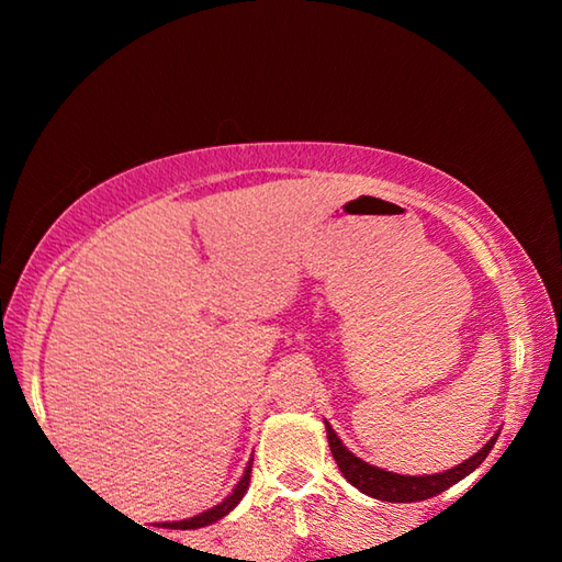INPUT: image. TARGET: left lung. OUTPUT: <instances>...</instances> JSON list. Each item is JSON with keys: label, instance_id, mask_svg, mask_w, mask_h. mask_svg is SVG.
<instances>
[{"label": "left lung", "instance_id": "obj_1", "mask_svg": "<svg viewBox=\"0 0 562 562\" xmlns=\"http://www.w3.org/2000/svg\"><path fill=\"white\" fill-rule=\"evenodd\" d=\"M327 429V439H329V451L335 456V461L339 465V471L345 479L351 483V486L359 488L367 496L379 498V501H389V503H414V501H426L441 493L446 488H451L453 483H459L465 475L473 473L479 465L486 461V456L491 453L493 443H496L498 434L491 436V441L479 453H473L471 459H465L463 463L453 465V469L443 471V473H426V475H402L394 471H384L379 465H372L367 461H361L359 456L351 453L345 443H341L335 429L325 422Z\"/></svg>", "mask_w": 562, "mask_h": 562}]
</instances>
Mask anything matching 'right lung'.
<instances>
[{
  "instance_id": "obj_1",
  "label": "right lung",
  "mask_w": 562,
  "mask_h": 562,
  "mask_svg": "<svg viewBox=\"0 0 562 562\" xmlns=\"http://www.w3.org/2000/svg\"><path fill=\"white\" fill-rule=\"evenodd\" d=\"M250 473H252V459L247 461V465H245V473H243V479L235 483V488H233L231 496H225L221 503H217V506H213V508L203 510L201 516H193V518H186V520H176V522H164V528H173V530H190V528H205V526H213L215 520L225 518L227 513H231V510L237 506V503L243 501V496H245L247 486H250Z\"/></svg>"
}]
</instances>
